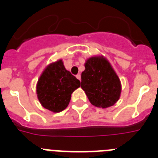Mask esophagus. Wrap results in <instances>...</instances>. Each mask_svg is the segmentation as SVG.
<instances>
[{
	"instance_id": "34e87169",
	"label": "esophagus",
	"mask_w": 158,
	"mask_h": 158,
	"mask_svg": "<svg viewBox=\"0 0 158 158\" xmlns=\"http://www.w3.org/2000/svg\"><path fill=\"white\" fill-rule=\"evenodd\" d=\"M76 77L77 78L78 80L81 81V74H77V75H76Z\"/></svg>"
}]
</instances>
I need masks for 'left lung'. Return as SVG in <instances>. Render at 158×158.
<instances>
[{
  "mask_svg": "<svg viewBox=\"0 0 158 158\" xmlns=\"http://www.w3.org/2000/svg\"><path fill=\"white\" fill-rule=\"evenodd\" d=\"M81 73V88L89 101L96 107H111L118 101L121 84L118 76L107 60L93 57L85 64Z\"/></svg>",
  "mask_w": 158,
  "mask_h": 158,
  "instance_id": "1",
  "label": "left lung"
}]
</instances>
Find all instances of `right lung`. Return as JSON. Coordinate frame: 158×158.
Returning a JSON list of instances; mask_svg holds the SVG:
<instances>
[{
  "label": "right lung",
  "mask_w": 158,
  "mask_h": 158,
  "mask_svg": "<svg viewBox=\"0 0 158 158\" xmlns=\"http://www.w3.org/2000/svg\"><path fill=\"white\" fill-rule=\"evenodd\" d=\"M80 86V81L66 70L59 60L49 65L38 81V99L43 107L59 112L68 106L71 94Z\"/></svg>",
  "instance_id": "obj_1"
}]
</instances>
